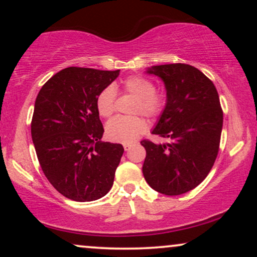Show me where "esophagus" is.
<instances>
[{
	"mask_svg": "<svg viewBox=\"0 0 257 257\" xmlns=\"http://www.w3.org/2000/svg\"><path fill=\"white\" fill-rule=\"evenodd\" d=\"M131 147H132V144H124V150L125 151H130Z\"/></svg>",
	"mask_w": 257,
	"mask_h": 257,
	"instance_id": "1",
	"label": "esophagus"
}]
</instances>
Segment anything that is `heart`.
Returning <instances> with one entry per match:
<instances>
[{
    "label": "heart",
    "instance_id": "1",
    "mask_svg": "<svg viewBox=\"0 0 257 257\" xmlns=\"http://www.w3.org/2000/svg\"><path fill=\"white\" fill-rule=\"evenodd\" d=\"M122 91L135 97L130 112L135 115L115 117L107 122L106 136L112 142L131 144L146 131L145 119H158L164 113L167 105V96L163 91L156 89L153 80L144 76H130L122 82ZM117 91L112 85L104 87L97 96L96 106L99 114L110 118L115 111Z\"/></svg>",
    "mask_w": 257,
    "mask_h": 257
}]
</instances>
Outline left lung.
Masks as SVG:
<instances>
[{
	"label": "left lung",
	"instance_id": "1",
	"mask_svg": "<svg viewBox=\"0 0 257 257\" xmlns=\"http://www.w3.org/2000/svg\"><path fill=\"white\" fill-rule=\"evenodd\" d=\"M167 90V105L153 135L168 139L154 144L144 139L143 173L154 191L180 195L205 180L220 150L223 111L216 87L199 69L184 63L157 65Z\"/></svg>",
	"mask_w": 257,
	"mask_h": 257
}]
</instances>
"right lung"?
Wrapping results in <instances>:
<instances>
[{
    "label": "right lung",
    "mask_w": 257,
    "mask_h": 257,
    "mask_svg": "<svg viewBox=\"0 0 257 257\" xmlns=\"http://www.w3.org/2000/svg\"><path fill=\"white\" fill-rule=\"evenodd\" d=\"M119 71L70 66L52 76L35 101L31 137L42 171L73 201L103 198L113 185L124 147L100 142L96 99Z\"/></svg>",
    "instance_id": "obj_1"
}]
</instances>
